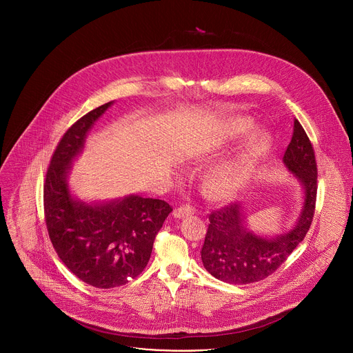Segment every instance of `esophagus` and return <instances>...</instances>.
Wrapping results in <instances>:
<instances>
[{
	"mask_svg": "<svg viewBox=\"0 0 353 353\" xmlns=\"http://www.w3.org/2000/svg\"><path fill=\"white\" fill-rule=\"evenodd\" d=\"M194 214V208L190 207V205H183V207H179L173 211V216L177 218V219H181V218H185V216H190Z\"/></svg>",
	"mask_w": 353,
	"mask_h": 353,
	"instance_id": "34e87169",
	"label": "esophagus"
}]
</instances>
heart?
I'll list each match as a JSON object with an SVG mask.
<instances>
[{
    "mask_svg": "<svg viewBox=\"0 0 353 353\" xmlns=\"http://www.w3.org/2000/svg\"><path fill=\"white\" fill-rule=\"evenodd\" d=\"M253 121L247 117H233L228 120L222 128L225 139H234L247 134L253 128ZM270 135L257 131L251 135L236 152L218 163L207 177V188L221 199L234 196L254 174L270 150Z\"/></svg>",
    "mask_w": 353,
    "mask_h": 353,
    "instance_id": "heart-1",
    "label": "heart"
}]
</instances>
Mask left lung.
<instances>
[{"instance_id":"left-lung-1","label":"left lung","mask_w":353,"mask_h":353,"mask_svg":"<svg viewBox=\"0 0 353 353\" xmlns=\"http://www.w3.org/2000/svg\"><path fill=\"white\" fill-rule=\"evenodd\" d=\"M282 161L303 190L297 221L286 232L263 236L248 229L243 204L212 212L201 260L216 279L234 285L259 282L275 272L305 239L316 208L317 165L312 142L296 119Z\"/></svg>"}]
</instances>
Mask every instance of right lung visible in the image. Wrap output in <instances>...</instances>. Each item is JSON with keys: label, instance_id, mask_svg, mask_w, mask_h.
Instances as JSON below:
<instances>
[{"label": "right lung", "instance_id": "right-lung-1", "mask_svg": "<svg viewBox=\"0 0 353 353\" xmlns=\"http://www.w3.org/2000/svg\"><path fill=\"white\" fill-rule=\"evenodd\" d=\"M114 102L79 119L61 138L44 183V215L60 260L81 281L100 289L125 285L146 267L172 208L162 199L128 194L109 201L79 199L68 177L94 123Z\"/></svg>", "mask_w": 353, "mask_h": 353}]
</instances>
